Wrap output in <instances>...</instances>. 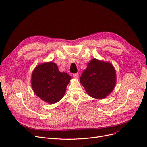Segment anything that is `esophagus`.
I'll use <instances>...</instances> for the list:
<instances>
[{
	"instance_id": "obj_1",
	"label": "esophagus",
	"mask_w": 147,
	"mask_h": 147,
	"mask_svg": "<svg viewBox=\"0 0 147 147\" xmlns=\"http://www.w3.org/2000/svg\"><path fill=\"white\" fill-rule=\"evenodd\" d=\"M73 76L74 78H77L78 77V76H79V74H78V73H74V74H73Z\"/></svg>"
}]
</instances>
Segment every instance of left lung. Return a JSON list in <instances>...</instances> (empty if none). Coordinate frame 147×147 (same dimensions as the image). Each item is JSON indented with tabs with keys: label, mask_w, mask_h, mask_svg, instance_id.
Instances as JSON below:
<instances>
[{
	"label": "left lung",
	"mask_w": 147,
	"mask_h": 147,
	"mask_svg": "<svg viewBox=\"0 0 147 147\" xmlns=\"http://www.w3.org/2000/svg\"><path fill=\"white\" fill-rule=\"evenodd\" d=\"M115 80V71L111 64L94 59L88 64L80 82L90 96L102 99L114 89Z\"/></svg>",
	"instance_id": "obj_1"
}]
</instances>
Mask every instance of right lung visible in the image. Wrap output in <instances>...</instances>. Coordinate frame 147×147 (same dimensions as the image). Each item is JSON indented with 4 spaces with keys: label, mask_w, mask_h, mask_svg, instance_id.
Segmentation results:
<instances>
[{
    "label": "right lung",
    "mask_w": 147,
    "mask_h": 147,
    "mask_svg": "<svg viewBox=\"0 0 147 147\" xmlns=\"http://www.w3.org/2000/svg\"><path fill=\"white\" fill-rule=\"evenodd\" d=\"M71 78L68 74L60 72L56 64L49 62L35 68L32 86L36 96L48 103L54 104L63 97Z\"/></svg>",
    "instance_id": "obj_1"
}]
</instances>
